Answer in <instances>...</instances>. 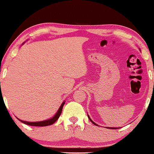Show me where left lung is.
<instances>
[{
  "instance_id": "obj_1",
  "label": "left lung",
  "mask_w": 154,
  "mask_h": 154,
  "mask_svg": "<svg viewBox=\"0 0 154 154\" xmlns=\"http://www.w3.org/2000/svg\"><path fill=\"white\" fill-rule=\"evenodd\" d=\"M88 116V118H89V119H90V120H91V122H92V123H93V124H94V125H96V124H95V123L94 122H93V121H92V120L91 119V118H90V117H89V116ZM109 128V129H114V128Z\"/></svg>"
}]
</instances>
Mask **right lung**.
<instances>
[{"label":"right lung","mask_w":154,"mask_h":154,"mask_svg":"<svg viewBox=\"0 0 154 154\" xmlns=\"http://www.w3.org/2000/svg\"><path fill=\"white\" fill-rule=\"evenodd\" d=\"M65 102L61 104V106H60L59 109L58 110V112L56 113V115H55L54 117L51 118V119H48V120H45V121H43V122H24V121H22L20 120L21 122L23 123L26 124V125H29V126H37V127H44V126H48V125H53V124L56 122V121L59 118L60 115L61 114V111H62V109L63 105H64Z\"/></svg>","instance_id":"add662e5"}]
</instances>
